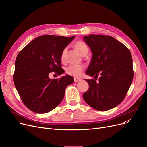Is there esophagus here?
I'll use <instances>...</instances> for the list:
<instances>
[{
  "label": "esophagus",
  "instance_id": "1",
  "mask_svg": "<svg viewBox=\"0 0 147 147\" xmlns=\"http://www.w3.org/2000/svg\"><path fill=\"white\" fill-rule=\"evenodd\" d=\"M82 80V78H76L75 77L74 78V82H80Z\"/></svg>",
  "mask_w": 147,
  "mask_h": 147
}]
</instances>
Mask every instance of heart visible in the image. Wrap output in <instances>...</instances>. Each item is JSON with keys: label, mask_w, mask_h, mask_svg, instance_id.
Returning a JSON list of instances; mask_svg holds the SVG:
<instances>
[{"label": "heart", "mask_w": 147, "mask_h": 147, "mask_svg": "<svg viewBox=\"0 0 147 147\" xmlns=\"http://www.w3.org/2000/svg\"><path fill=\"white\" fill-rule=\"evenodd\" d=\"M75 47L77 49V50L82 55L87 54L88 51V48L86 44L83 41H78L75 44ZM66 52V48H64L61 53V59L62 61H64L65 59V55ZM84 70V66L82 65H69L66 68L65 72L71 76L75 77L76 78L81 77L83 71Z\"/></svg>", "instance_id": "heart-1"}]
</instances>
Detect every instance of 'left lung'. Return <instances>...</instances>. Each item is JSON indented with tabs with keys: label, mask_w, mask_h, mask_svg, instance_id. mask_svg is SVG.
I'll return each mask as SVG.
<instances>
[{
	"label": "left lung",
	"mask_w": 147,
	"mask_h": 147,
	"mask_svg": "<svg viewBox=\"0 0 147 147\" xmlns=\"http://www.w3.org/2000/svg\"><path fill=\"white\" fill-rule=\"evenodd\" d=\"M92 53L86 74L94 79H86L88 90L83 99L91 107L105 111L118 105L125 98L134 77L129 50L109 35L84 36ZM100 75L99 81L96 80Z\"/></svg>",
	"instance_id": "8db88e82"
}]
</instances>
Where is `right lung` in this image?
Instances as JSON below:
<instances>
[{
    "mask_svg": "<svg viewBox=\"0 0 147 147\" xmlns=\"http://www.w3.org/2000/svg\"><path fill=\"white\" fill-rule=\"evenodd\" d=\"M75 38L44 35L34 39L17 55L13 75L15 86L23 104L34 112H50L63 100L66 87L74 83L66 75L50 79L54 72L58 75L61 68V53Z\"/></svg>",
    "mask_w": 147,
    "mask_h": 147,
    "instance_id": "add662e5",
    "label": "right lung"
}]
</instances>
